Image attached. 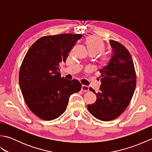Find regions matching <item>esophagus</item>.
<instances>
[{"label": "esophagus", "instance_id": "obj_1", "mask_svg": "<svg viewBox=\"0 0 152 152\" xmlns=\"http://www.w3.org/2000/svg\"><path fill=\"white\" fill-rule=\"evenodd\" d=\"M82 91L83 92H88L89 91V87L87 86H85V85H82Z\"/></svg>", "mask_w": 152, "mask_h": 152}]
</instances>
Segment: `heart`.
Instances as JSON below:
<instances>
[{
    "mask_svg": "<svg viewBox=\"0 0 152 152\" xmlns=\"http://www.w3.org/2000/svg\"><path fill=\"white\" fill-rule=\"evenodd\" d=\"M86 45L89 54L96 56L104 50V43L101 38L96 36H89L86 39ZM111 59L109 55H103L99 61L100 66H104Z\"/></svg>",
    "mask_w": 152,
    "mask_h": 152,
    "instance_id": "obj_1",
    "label": "heart"
}]
</instances>
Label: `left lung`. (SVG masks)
<instances>
[{"label": "left lung", "mask_w": 152, "mask_h": 152, "mask_svg": "<svg viewBox=\"0 0 152 152\" xmlns=\"http://www.w3.org/2000/svg\"><path fill=\"white\" fill-rule=\"evenodd\" d=\"M112 57L100 70L101 84L96 93L94 104H88L90 114L100 120H113L127 108L136 88L137 76L133 59L127 48L118 42L110 40Z\"/></svg>", "instance_id": "left-lung-1"}]
</instances>
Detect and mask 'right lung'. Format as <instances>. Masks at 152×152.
<instances>
[{
	"label": "right lung",
	"mask_w": 152,
	"mask_h": 152,
	"mask_svg": "<svg viewBox=\"0 0 152 152\" xmlns=\"http://www.w3.org/2000/svg\"><path fill=\"white\" fill-rule=\"evenodd\" d=\"M82 34H61L39 38L28 49L19 70V83L27 106L38 118L52 120L66 110L69 96L82 84L61 78L59 64Z\"/></svg>",
	"instance_id": "1"
}]
</instances>
